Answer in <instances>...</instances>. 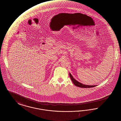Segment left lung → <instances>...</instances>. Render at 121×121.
Here are the masks:
<instances>
[{
    "instance_id": "obj_1",
    "label": "left lung",
    "mask_w": 121,
    "mask_h": 121,
    "mask_svg": "<svg viewBox=\"0 0 121 121\" xmlns=\"http://www.w3.org/2000/svg\"><path fill=\"white\" fill-rule=\"evenodd\" d=\"M69 76H70V78H71L72 82H73V83L74 84V85H75V86H76L79 87L89 88H91V87H95V86H96V85H85L82 84V83L79 82L78 81H77L76 80H75L74 78H73V77L72 76V75H71V74L70 73H69Z\"/></svg>"
}]
</instances>
